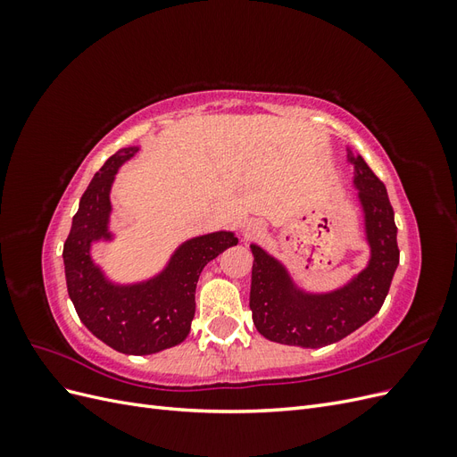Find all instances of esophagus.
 Masks as SVG:
<instances>
[{"instance_id":"esophagus-1","label":"esophagus","mask_w":457,"mask_h":457,"mask_svg":"<svg viewBox=\"0 0 457 457\" xmlns=\"http://www.w3.org/2000/svg\"><path fill=\"white\" fill-rule=\"evenodd\" d=\"M261 230H262V225H261V220H257V219H245L242 223V237L244 238H252V237H255V234H259Z\"/></svg>"}]
</instances>
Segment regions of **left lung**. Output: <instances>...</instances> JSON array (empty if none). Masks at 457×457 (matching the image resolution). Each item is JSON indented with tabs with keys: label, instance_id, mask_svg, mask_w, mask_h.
<instances>
[{
	"label": "left lung",
	"instance_id": "1",
	"mask_svg": "<svg viewBox=\"0 0 457 457\" xmlns=\"http://www.w3.org/2000/svg\"><path fill=\"white\" fill-rule=\"evenodd\" d=\"M347 162L354 168L353 188L362 212L370 257L347 282L316 292L301 286L282 259L250 244V309L257 331L269 341L303 349L337 343L376 316L389 294L400 257L393 205L385 185L362 156L347 148Z\"/></svg>",
	"mask_w": 457,
	"mask_h": 457
}]
</instances>
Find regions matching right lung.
<instances>
[{
	"label": "right lung",
	"instance_id": "obj_1",
	"mask_svg": "<svg viewBox=\"0 0 457 457\" xmlns=\"http://www.w3.org/2000/svg\"><path fill=\"white\" fill-rule=\"evenodd\" d=\"M139 146L120 148L95 173L72 217L62 261L66 287L79 320L110 349L123 354H154L183 343L196 311L202 269L237 245L234 230H215L179 244L163 267L146 278L121 282L110 276L93 250L114 244L112 187L120 168Z\"/></svg>",
	"mask_w": 457,
	"mask_h": 457
}]
</instances>
